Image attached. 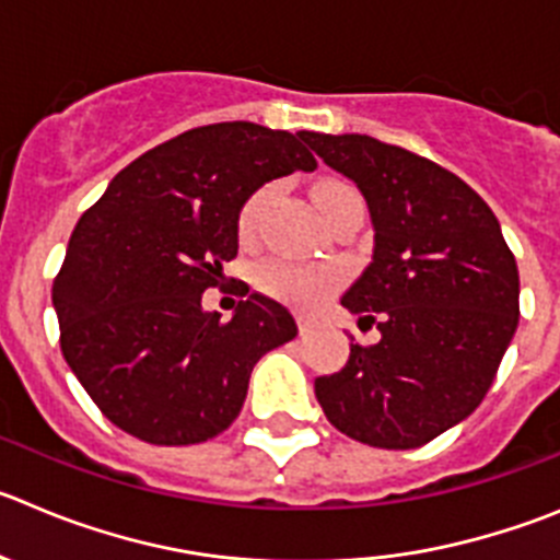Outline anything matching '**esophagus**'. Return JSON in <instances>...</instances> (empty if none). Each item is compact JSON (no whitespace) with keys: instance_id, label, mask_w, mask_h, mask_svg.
Wrapping results in <instances>:
<instances>
[{"instance_id":"obj_1","label":"esophagus","mask_w":560,"mask_h":560,"mask_svg":"<svg viewBox=\"0 0 560 560\" xmlns=\"http://www.w3.org/2000/svg\"><path fill=\"white\" fill-rule=\"evenodd\" d=\"M296 327H300V332H307L314 327V322L307 319V316H296Z\"/></svg>"}]
</instances>
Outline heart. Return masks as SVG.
<instances>
[{
    "instance_id": "b5f03b06",
    "label": "heart",
    "mask_w": 560,
    "mask_h": 560,
    "mask_svg": "<svg viewBox=\"0 0 560 560\" xmlns=\"http://www.w3.org/2000/svg\"><path fill=\"white\" fill-rule=\"evenodd\" d=\"M343 191H352V188L343 186V183H322V186H316L314 197L322 208L327 199H332L336 194H343ZM269 199H271V186L258 188L253 197L246 199L238 217L241 238H253V235L258 233L260 217H264ZM255 280H258L260 291L277 296V300L307 305V302L319 300L322 294H327V291L338 283V271L330 269V266H311V264H296V260H285V258H271L258 266Z\"/></svg>"
}]
</instances>
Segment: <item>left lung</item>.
Masks as SVG:
<instances>
[{
    "instance_id": "obj_1",
    "label": "left lung",
    "mask_w": 560,
    "mask_h": 560,
    "mask_svg": "<svg viewBox=\"0 0 560 560\" xmlns=\"http://www.w3.org/2000/svg\"><path fill=\"white\" fill-rule=\"evenodd\" d=\"M302 141L366 197L374 255L341 305L383 336L316 377V399L350 439L422 447L494 383L520 325L514 253L489 205L439 163L358 132Z\"/></svg>"
}]
</instances>
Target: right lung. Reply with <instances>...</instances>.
Returning <instances> with one entry per match:
<instances>
[{"label":"right lung","instance_id":"1","mask_svg":"<svg viewBox=\"0 0 560 560\" xmlns=\"http://www.w3.org/2000/svg\"><path fill=\"white\" fill-rule=\"evenodd\" d=\"M300 168H316L302 132L194 127L121 168L82 213L52 302L66 363L116 428L161 447L224 433L255 363L296 336L269 296L249 294L222 322L202 294L238 255L241 205Z\"/></svg>","mask_w":560,"mask_h":560}]
</instances>
